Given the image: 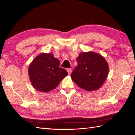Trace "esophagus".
<instances>
[{"label":"esophagus","instance_id":"34e87169","mask_svg":"<svg viewBox=\"0 0 135 135\" xmlns=\"http://www.w3.org/2000/svg\"><path fill=\"white\" fill-rule=\"evenodd\" d=\"M67 71L68 74H69V75H71V72H72V70L70 69V68H68V69H67Z\"/></svg>","mask_w":135,"mask_h":135}]
</instances>
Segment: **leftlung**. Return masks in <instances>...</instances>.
Listing matches in <instances>:
<instances>
[{
	"label": "left lung",
	"instance_id": "left-lung-1",
	"mask_svg": "<svg viewBox=\"0 0 135 135\" xmlns=\"http://www.w3.org/2000/svg\"><path fill=\"white\" fill-rule=\"evenodd\" d=\"M78 65L71 74L76 85L87 91L99 89L107 78L109 67L105 59L93 51L80 53L76 59Z\"/></svg>",
	"mask_w": 135,
	"mask_h": 135
}]
</instances>
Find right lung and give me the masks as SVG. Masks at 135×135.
<instances>
[{"mask_svg":"<svg viewBox=\"0 0 135 135\" xmlns=\"http://www.w3.org/2000/svg\"><path fill=\"white\" fill-rule=\"evenodd\" d=\"M60 61L52 53H42L33 59L28 68L31 84L37 90L49 92L56 88L68 75L60 68Z\"/></svg>","mask_w":135,"mask_h":135,"instance_id":"1","label":"right lung"}]
</instances>
